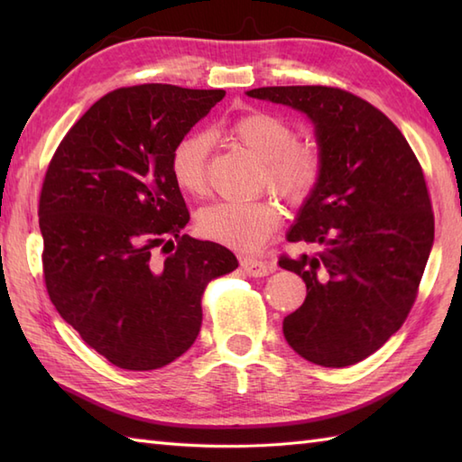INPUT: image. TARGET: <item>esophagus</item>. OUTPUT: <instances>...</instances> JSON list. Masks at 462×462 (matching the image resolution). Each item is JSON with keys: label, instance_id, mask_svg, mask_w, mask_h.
Returning <instances> with one entry per match:
<instances>
[{"label": "esophagus", "instance_id": "obj_1", "mask_svg": "<svg viewBox=\"0 0 462 462\" xmlns=\"http://www.w3.org/2000/svg\"><path fill=\"white\" fill-rule=\"evenodd\" d=\"M240 263H242L244 272H246L248 276H254V278L268 276V273L272 272V266H270V263H268V262H263V260H258V258H250V256H246V258H242V260H240Z\"/></svg>", "mask_w": 462, "mask_h": 462}]
</instances>
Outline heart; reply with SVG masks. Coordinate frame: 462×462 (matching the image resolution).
<instances>
[{"mask_svg": "<svg viewBox=\"0 0 462 462\" xmlns=\"http://www.w3.org/2000/svg\"><path fill=\"white\" fill-rule=\"evenodd\" d=\"M226 134L262 159L260 182L290 204H303L318 189L323 159L316 143L296 141L293 126L268 111H250L234 119ZM208 149L206 133H186L171 151V174L186 194L208 190ZM280 224L278 206L270 199L252 202L224 200L199 214L202 236L238 252H256Z\"/></svg>", "mask_w": 462, "mask_h": 462, "instance_id": "heart-1", "label": "heart"}]
</instances>
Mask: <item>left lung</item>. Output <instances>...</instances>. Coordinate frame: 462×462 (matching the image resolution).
<instances>
[{"mask_svg": "<svg viewBox=\"0 0 462 462\" xmlns=\"http://www.w3.org/2000/svg\"><path fill=\"white\" fill-rule=\"evenodd\" d=\"M306 113L323 171L303 202L290 242L319 252L280 258L306 282L301 308L283 318L290 347L316 365L347 367L403 326L435 240L425 174L385 115L337 87H260L248 91Z\"/></svg>", "mask_w": 462, "mask_h": 462, "instance_id": "obj_1", "label": "left lung"}]
</instances>
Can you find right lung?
<instances>
[{
  "instance_id": "obj_1",
  "label": "right lung",
  "mask_w": 462,
  "mask_h": 462,
  "mask_svg": "<svg viewBox=\"0 0 462 462\" xmlns=\"http://www.w3.org/2000/svg\"><path fill=\"white\" fill-rule=\"evenodd\" d=\"M222 89L146 83L101 97L47 166L39 196L49 298L113 365L151 371L189 349L208 282L238 268L216 242L182 234L190 220L171 151ZM171 245L154 261V247Z\"/></svg>"
}]
</instances>
